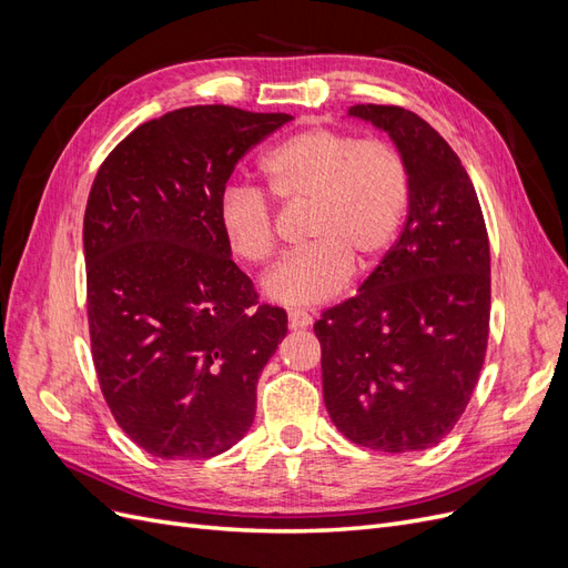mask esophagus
Segmentation results:
<instances>
[{
	"label": "esophagus",
	"instance_id": "esophagus-1",
	"mask_svg": "<svg viewBox=\"0 0 568 568\" xmlns=\"http://www.w3.org/2000/svg\"><path fill=\"white\" fill-rule=\"evenodd\" d=\"M313 324V315H307L305 311H291L288 313V326L291 329H305V326Z\"/></svg>",
	"mask_w": 568,
	"mask_h": 568
}]
</instances>
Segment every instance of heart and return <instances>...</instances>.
<instances>
[{"label": "heart", "instance_id": "obj_1", "mask_svg": "<svg viewBox=\"0 0 568 568\" xmlns=\"http://www.w3.org/2000/svg\"><path fill=\"white\" fill-rule=\"evenodd\" d=\"M270 196L307 203L311 244L284 255L263 277L277 305L311 307L334 298L353 267L382 263L409 203V173L400 151L332 128H307L274 146L263 165ZM217 222L234 255L265 263L274 251V213L255 186L230 184L217 201Z\"/></svg>", "mask_w": 568, "mask_h": 568}]
</instances>
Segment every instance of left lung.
Returning a JSON list of instances; mask_svg holds the SVG:
<instances>
[{"label":"left lung","mask_w":568,"mask_h":568,"mask_svg":"<svg viewBox=\"0 0 568 568\" xmlns=\"http://www.w3.org/2000/svg\"><path fill=\"white\" fill-rule=\"evenodd\" d=\"M348 115L390 136L409 173V203L400 239L357 296L315 322L324 405L357 445L426 450L453 432L486 359V222L467 170L426 120L376 104Z\"/></svg>","instance_id":"left-lung-1"}]
</instances>
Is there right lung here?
Returning <instances> with one entry per match:
<instances>
[{"instance_id": "add662e5", "label": "right lung", "mask_w": 568, "mask_h": 568, "mask_svg": "<svg viewBox=\"0 0 568 568\" xmlns=\"http://www.w3.org/2000/svg\"><path fill=\"white\" fill-rule=\"evenodd\" d=\"M288 120L170 111L130 132L94 178L82 225L92 357L118 426L153 457L209 459L253 424L286 313L257 305L217 201L244 153Z\"/></svg>"}]
</instances>
